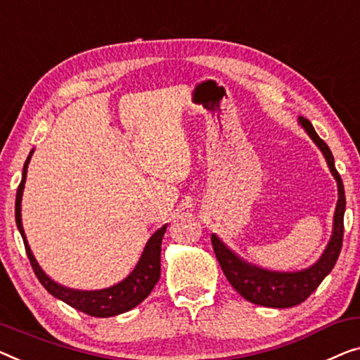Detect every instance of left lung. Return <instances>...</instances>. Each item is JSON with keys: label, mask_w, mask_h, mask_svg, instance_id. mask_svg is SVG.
<instances>
[{"label": "left lung", "mask_w": 360, "mask_h": 360, "mask_svg": "<svg viewBox=\"0 0 360 360\" xmlns=\"http://www.w3.org/2000/svg\"><path fill=\"white\" fill-rule=\"evenodd\" d=\"M299 124L305 129V132L315 142V146L321 150L326 163H328L331 174L335 176L338 182V203L333 218V233H331L330 243L326 245V249L321 254L319 262H315L312 266L300 271H270L265 270V268H259L244 262L233 250H229L218 239V236L212 234L214 255H217L224 276L228 278L231 286L244 299H248L252 304L264 305V307L286 309L304 302L319 288V284L325 280V276L333 270L342 248L346 197L341 176L335 168L333 153H331L330 147L319 137V134L315 132V129L310 124L309 120L299 117Z\"/></svg>", "instance_id": "1"}]
</instances>
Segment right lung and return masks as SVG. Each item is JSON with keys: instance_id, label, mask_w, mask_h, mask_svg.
I'll return each mask as SVG.
<instances>
[{"instance_id": "right-lung-1", "label": "right lung", "mask_w": 360, "mask_h": 360, "mask_svg": "<svg viewBox=\"0 0 360 360\" xmlns=\"http://www.w3.org/2000/svg\"><path fill=\"white\" fill-rule=\"evenodd\" d=\"M34 153L32 150L29 157H27L22 169V181L18 187V194H15V224L20 236L24 239L25 252L29 257L30 265L34 268V273L39 278V281L43 284L51 296L63 300L71 307L80 310V312L90 315V317H115V315L124 314L142 302L155 284L160 280V271H162V264H160V255H162V239L166 231V224L155 231L152 238L143 249L141 259H139L136 268H134L131 275L121 283L115 284V286L100 289V291H79V289H69L58 284L41 270L40 265L37 264L34 254L29 248V243L25 239V233L22 228V218H20V200H22V191L27 178V166H29L30 157Z\"/></svg>"}]
</instances>
